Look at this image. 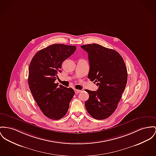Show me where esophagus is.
Returning a JSON list of instances; mask_svg holds the SVG:
<instances>
[{
	"label": "esophagus",
	"instance_id": "obj_1",
	"mask_svg": "<svg viewBox=\"0 0 156 156\" xmlns=\"http://www.w3.org/2000/svg\"><path fill=\"white\" fill-rule=\"evenodd\" d=\"M81 91H82V90H78V89H74V92H75V94H79V93H80Z\"/></svg>",
	"mask_w": 156,
	"mask_h": 156
}]
</instances>
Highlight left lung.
<instances>
[{
    "label": "left lung",
    "instance_id": "obj_1",
    "mask_svg": "<svg viewBox=\"0 0 156 156\" xmlns=\"http://www.w3.org/2000/svg\"><path fill=\"white\" fill-rule=\"evenodd\" d=\"M81 48L88 53V78L99 86L97 91L86 89L89 95L85 102L87 112L96 119H104L117 108L127 82V70L121 55L115 50L97 44Z\"/></svg>",
    "mask_w": 156,
    "mask_h": 156
}]
</instances>
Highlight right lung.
I'll return each mask as SVG.
<instances>
[{
    "instance_id": "1",
    "label": "right lung",
    "mask_w": 156,
    "mask_h": 156,
    "mask_svg": "<svg viewBox=\"0 0 156 156\" xmlns=\"http://www.w3.org/2000/svg\"><path fill=\"white\" fill-rule=\"evenodd\" d=\"M76 50L73 45L52 44L37 52L30 64L28 84L32 94L43 114L53 120L66 115L74 94L72 88L58 86L55 81L62 62Z\"/></svg>"
}]
</instances>
